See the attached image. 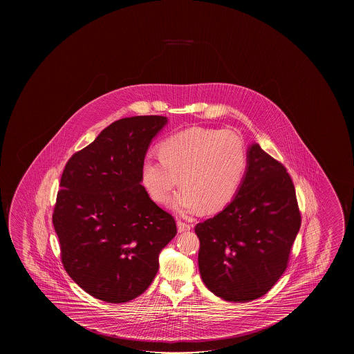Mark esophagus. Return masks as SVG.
I'll return each mask as SVG.
<instances>
[{
  "instance_id": "1",
  "label": "esophagus",
  "mask_w": 354,
  "mask_h": 354,
  "mask_svg": "<svg viewBox=\"0 0 354 354\" xmlns=\"http://www.w3.org/2000/svg\"><path fill=\"white\" fill-rule=\"evenodd\" d=\"M176 226H178V232L179 233L190 231L192 227L190 223H186V222H183V221H178V222H176Z\"/></svg>"
}]
</instances>
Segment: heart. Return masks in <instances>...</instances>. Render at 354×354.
<instances>
[{"label":"heart","instance_id":"b5f03b06","mask_svg":"<svg viewBox=\"0 0 354 354\" xmlns=\"http://www.w3.org/2000/svg\"><path fill=\"white\" fill-rule=\"evenodd\" d=\"M160 158H145L142 184L153 201L165 203L178 185L170 209L181 216L218 211L232 201L247 171L243 140L231 131L192 127L159 145Z\"/></svg>","mask_w":354,"mask_h":354}]
</instances>
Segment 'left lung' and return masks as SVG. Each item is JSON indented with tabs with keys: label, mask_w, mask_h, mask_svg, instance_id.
<instances>
[{
	"label": "left lung",
	"mask_w": 354,
	"mask_h": 354,
	"mask_svg": "<svg viewBox=\"0 0 354 354\" xmlns=\"http://www.w3.org/2000/svg\"><path fill=\"white\" fill-rule=\"evenodd\" d=\"M247 157V171L232 201L195 227L203 284L230 302H250L272 289L288 267L301 225L284 165L258 143L248 147Z\"/></svg>",
	"instance_id": "1"
}]
</instances>
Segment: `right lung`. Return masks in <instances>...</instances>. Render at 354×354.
Instances as JSON below:
<instances>
[{
	"instance_id": "1",
	"label": "right lung",
	"mask_w": 354,
	"mask_h": 354,
	"mask_svg": "<svg viewBox=\"0 0 354 354\" xmlns=\"http://www.w3.org/2000/svg\"><path fill=\"white\" fill-rule=\"evenodd\" d=\"M162 116L113 122L65 165L53 225L70 278L111 304L143 294L159 269V253L176 234L171 214L151 201L140 168Z\"/></svg>"
}]
</instances>
